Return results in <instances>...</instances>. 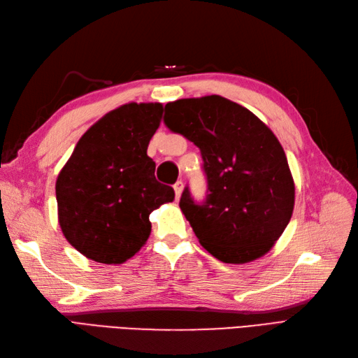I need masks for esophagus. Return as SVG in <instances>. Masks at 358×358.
<instances>
[{"label":"esophagus","mask_w":358,"mask_h":358,"mask_svg":"<svg viewBox=\"0 0 358 358\" xmlns=\"http://www.w3.org/2000/svg\"><path fill=\"white\" fill-rule=\"evenodd\" d=\"M182 189H185V182H182L181 180H178V181L176 182V185H173V190H176V196H177V198L181 196Z\"/></svg>","instance_id":"esophagus-1"}]
</instances>
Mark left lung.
<instances>
[{"label":"left lung","mask_w":358,"mask_h":358,"mask_svg":"<svg viewBox=\"0 0 358 358\" xmlns=\"http://www.w3.org/2000/svg\"><path fill=\"white\" fill-rule=\"evenodd\" d=\"M164 125L194 142L203 157L207 195L189 186L180 208L204 248L224 263H246L266 254L287 227L295 185L286 154L260 119L219 95L164 106Z\"/></svg>","instance_id":"left-lung-1"}]
</instances>
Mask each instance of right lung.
I'll use <instances>...</instances> for the list:
<instances>
[{
  "mask_svg": "<svg viewBox=\"0 0 358 358\" xmlns=\"http://www.w3.org/2000/svg\"><path fill=\"white\" fill-rule=\"evenodd\" d=\"M162 113L159 103L112 110L81 136L59 173L60 228L90 260L119 264L133 257L150 237V213L176 196L155 180L146 154Z\"/></svg>",
  "mask_w": 358,
  "mask_h": 358,
  "instance_id": "1",
  "label": "right lung"
}]
</instances>
